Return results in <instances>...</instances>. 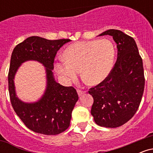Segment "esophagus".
Masks as SVG:
<instances>
[{
  "mask_svg": "<svg viewBox=\"0 0 153 153\" xmlns=\"http://www.w3.org/2000/svg\"><path fill=\"white\" fill-rule=\"evenodd\" d=\"M85 93V91H81V90H78V94L79 96H81L82 95H83Z\"/></svg>",
  "mask_w": 153,
  "mask_h": 153,
  "instance_id": "34e87169",
  "label": "esophagus"
}]
</instances>
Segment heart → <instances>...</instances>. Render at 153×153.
Instances as JSON below:
<instances>
[{"instance_id": "b5f03b06", "label": "heart", "mask_w": 153, "mask_h": 153, "mask_svg": "<svg viewBox=\"0 0 153 153\" xmlns=\"http://www.w3.org/2000/svg\"><path fill=\"white\" fill-rule=\"evenodd\" d=\"M114 55V47L108 39L78 42L65 50V62H57L55 68L66 81H74L81 71L84 81L96 85L109 75Z\"/></svg>"}]
</instances>
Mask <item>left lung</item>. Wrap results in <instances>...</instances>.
<instances>
[{"instance_id": "1", "label": "left lung", "mask_w": 153, "mask_h": 153, "mask_svg": "<svg viewBox=\"0 0 153 153\" xmlns=\"http://www.w3.org/2000/svg\"><path fill=\"white\" fill-rule=\"evenodd\" d=\"M110 35L117 43V59L108 77L88 93L94 98L91 114L98 125L120 127L137 111L145 88L143 59L134 39L122 31L109 29L99 36Z\"/></svg>"}]
</instances>
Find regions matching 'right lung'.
<instances>
[{"label":"right lung","instance_id":"add662e5","mask_svg":"<svg viewBox=\"0 0 153 153\" xmlns=\"http://www.w3.org/2000/svg\"><path fill=\"white\" fill-rule=\"evenodd\" d=\"M71 39L49 40L39 36H30L17 45L12 52L8 72V91L11 105L24 124L34 132L56 135L70 126L78 95L73 87H65L55 81L52 70L57 51ZM35 60L45 67L46 90L38 102L26 103L15 94L14 77L23 62Z\"/></svg>","mask_w":153,"mask_h":153}]
</instances>
